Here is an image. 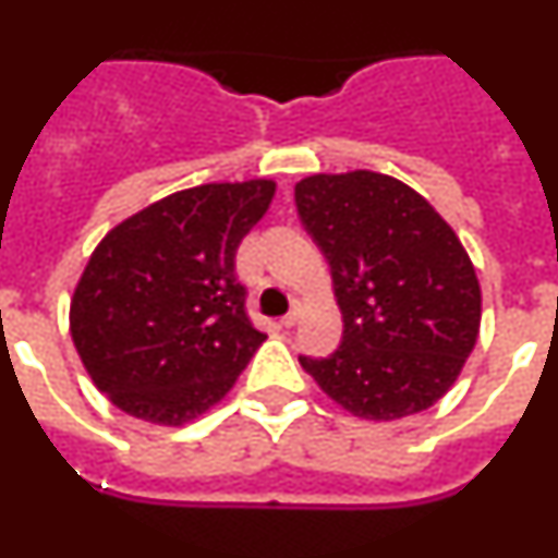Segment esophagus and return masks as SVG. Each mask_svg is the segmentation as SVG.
Returning a JSON list of instances; mask_svg holds the SVG:
<instances>
[{
  "label": "esophagus",
  "mask_w": 558,
  "mask_h": 558,
  "mask_svg": "<svg viewBox=\"0 0 558 558\" xmlns=\"http://www.w3.org/2000/svg\"><path fill=\"white\" fill-rule=\"evenodd\" d=\"M299 318H302V310L295 307L293 313H288V315H284V318H282V322H279V324H282L284 329H290V327H295V324H299Z\"/></svg>",
  "instance_id": "34e87169"
}]
</instances>
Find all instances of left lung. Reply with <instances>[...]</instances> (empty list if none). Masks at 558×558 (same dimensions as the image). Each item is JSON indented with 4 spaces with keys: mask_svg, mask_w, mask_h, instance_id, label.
Returning <instances> with one entry per match:
<instances>
[{
    "mask_svg": "<svg viewBox=\"0 0 558 558\" xmlns=\"http://www.w3.org/2000/svg\"><path fill=\"white\" fill-rule=\"evenodd\" d=\"M295 206L327 256L343 315L338 352L299 357L304 372L368 422L436 405L481 332V282L452 226L416 190L374 170L307 175Z\"/></svg>",
    "mask_w": 558,
    "mask_h": 558,
    "instance_id": "left-lung-1",
    "label": "left lung"
}]
</instances>
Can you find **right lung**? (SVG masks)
<instances>
[{
    "mask_svg": "<svg viewBox=\"0 0 558 558\" xmlns=\"http://www.w3.org/2000/svg\"><path fill=\"white\" fill-rule=\"evenodd\" d=\"M276 181L172 192L113 226L88 256L69 332L111 405L181 427L231 391L265 335L248 322L234 256Z\"/></svg>",
    "mask_w": 558,
    "mask_h": 558,
    "instance_id": "1",
    "label": "right lung"
}]
</instances>
